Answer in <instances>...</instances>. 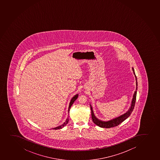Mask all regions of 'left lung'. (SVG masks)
<instances>
[{
  "label": "left lung",
  "mask_w": 160,
  "mask_h": 160,
  "mask_svg": "<svg viewBox=\"0 0 160 160\" xmlns=\"http://www.w3.org/2000/svg\"><path fill=\"white\" fill-rule=\"evenodd\" d=\"M132 70L133 71L135 77L136 79V91H135L134 95H133V98H132V104L131 106L129 108V109L128 110V112H126L125 113H124L122 115L120 116L119 117H117L115 118L112 119V120H109L107 122H104L102 120L98 119L95 116L93 112L92 108L90 105V108H91V117L92 119L93 122H94V124H96V125L99 126V127H102V128H112V127H116L117 126L119 125V124H121L122 122H124L126 119H127L129 116L131 115V113L132 112V110L134 109V106L135 105V102H136V94H137V90H138V81H137V77H136V74L134 71V69L132 68Z\"/></svg>",
  "instance_id": "8db88e82"
}]
</instances>
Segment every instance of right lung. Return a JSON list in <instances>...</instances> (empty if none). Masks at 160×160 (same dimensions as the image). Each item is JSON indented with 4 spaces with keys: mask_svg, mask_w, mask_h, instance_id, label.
<instances>
[{
    "mask_svg": "<svg viewBox=\"0 0 160 160\" xmlns=\"http://www.w3.org/2000/svg\"><path fill=\"white\" fill-rule=\"evenodd\" d=\"M78 97V94L77 95H75L73 98L71 99V100L70 102V104H69V109H68V112H69L70 111V109L71 107L72 106V104L75 101H76V100L77 99ZM69 122V118H68L67 119V120L65 121V122H64L63 124L61 125V126H59L58 127H55V128H52V129H61V128H62L63 127H64L67 124L68 122Z\"/></svg>",
    "mask_w": 160,
    "mask_h": 160,
    "instance_id": "obj_1",
    "label": "right lung"
}]
</instances>
